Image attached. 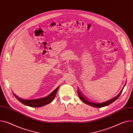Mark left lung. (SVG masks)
Masks as SVG:
<instances>
[{
    "label": "left lung",
    "mask_w": 133,
    "mask_h": 133,
    "mask_svg": "<svg viewBox=\"0 0 133 133\" xmlns=\"http://www.w3.org/2000/svg\"><path fill=\"white\" fill-rule=\"evenodd\" d=\"M126 85V84H125ZM124 89V88H123ZM123 89H122L121 90V91H120V93L117 96H116L115 97L112 98L107 102H103V103H95V102H90L89 101V100L87 99V98H86L83 94H81L80 91L79 90V89H78L77 90V91H78V96L79 97V98H80V99L84 103H85V104H88L89 105H90L91 107H95V108H102V107H105V106H107L110 104H111L112 103H113V102L114 101H115L119 96L120 95H121V93L122 90H123Z\"/></svg>",
    "instance_id": "8db88e82"
}]
</instances>
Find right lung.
I'll list each match as a JSON object with an SVG mask.
<instances>
[{
    "label": "right lung",
    "instance_id": "add662e5",
    "mask_svg": "<svg viewBox=\"0 0 133 133\" xmlns=\"http://www.w3.org/2000/svg\"><path fill=\"white\" fill-rule=\"evenodd\" d=\"M58 89V87L56 88L52 93H50L48 96L45 97L35 99H24L18 97L15 94H14V95L20 102H21L22 103L25 105L31 107H41L50 103L53 100L56 95Z\"/></svg>",
    "mask_w": 133,
    "mask_h": 133
}]
</instances>
